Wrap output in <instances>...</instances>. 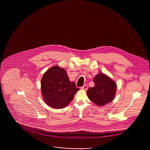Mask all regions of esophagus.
Wrapping results in <instances>:
<instances>
[{"label":"esophagus","mask_w":150,"mask_h":150,"mask_svg":"<svg viewBox=\"0 0 150 150\" xmlns=\"http://www.w3.org/2000/svg\"><path fill=\"white\" fill-rule=\"evenodd\" d=\"M81 89H83V90L86 91V90L88 89V86H87L86 84V85H84V86H81Z\"/></svg>","instance_id":"obj_1"}]
</instances>
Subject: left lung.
I'll return each instance as SVG.
<instances>
[{"label":"left lung","instance_id":"obj_1","mask_svg":"<svg viewBox=\"0 0 150 150\" xmlns=\"http://www.w3.org/2000/svg\"><path fill=\"white\" fill-rule=\"evenodd\" d=\"M94 86L89 88L87 96L97 106H104L114 100L116 84L112 80L103 74H98L93 79Z\"/></svg>","mask_w":150,"mask_h":150}]
</instances>
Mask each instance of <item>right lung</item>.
<instances>
[{
    "mask_svg": "<svg viewBox=\"0 0 150 150\" xmlns=\"http://www.w3.org/2000/svg\"><path fill=\"white\" fill-rule=\"evenodd\" d=\"M41 90L45 103L54 108L66 107L79 90L70 82L63 68L53 66L44 73L41 81Z\"/></svg>",
    "mask_w": 150,
    "mask_h": 150,
    "instance_id": "1",
    "label": "right lung"
}]
</instances>
